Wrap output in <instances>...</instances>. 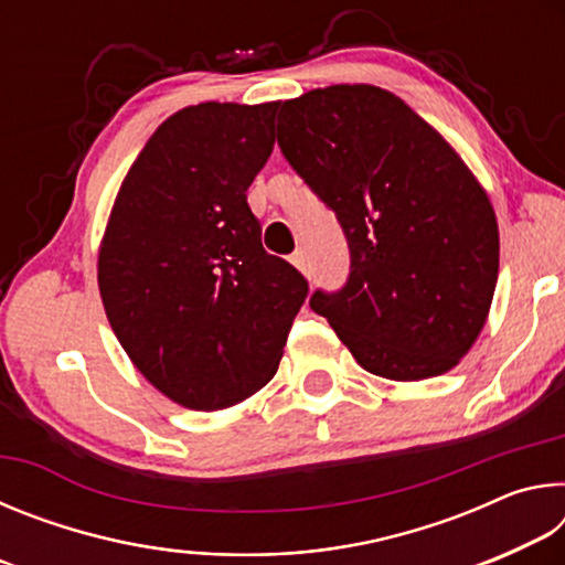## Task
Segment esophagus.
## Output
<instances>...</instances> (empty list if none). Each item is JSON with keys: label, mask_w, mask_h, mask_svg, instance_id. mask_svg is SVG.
<instances>
[{"label": "esophagus", "mask_w": 565, "mask_h": 565, "mask_svg": "<svg viewBox=\"0 0 565 565\" xmlns=\"http://www.w3.org/2000/svg\"><path fill=\"white\" fill-rule=\"evenodd\" d=\"M291 264L306 276V279H311V264H309V256H306V252H301V248H299V252H294Z\"/></svg>", "instance_id": "obj_1"}]
</instances>
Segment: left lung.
Wrapping results in <instances>:
<instances>
[{
    "label": "left lung",
    "mask_w": 565,
    "mask_h": 565,
    "mask_svg": "<svg viewBox=\"0 0 565 565\" xmlns=\"http://www.w3.org/2000/svg\"><path fill=\"white\" fill-rule=\"evenodd\" d=\"M281 154L347 234L351 271L313 291L363 369L391 381L441 376L489 317L499 224L454 147L404 99L333 84L284 102Z\"/></svg>",
    "instance_id": "8db88e82"
}]
</instances>
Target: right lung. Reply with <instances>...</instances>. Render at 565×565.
<instances>
[{
	"label": "right lung",
	"mask_w": 565,
	"mask_h": 565,
	"mask_svg": "<svg viewBox=\"0 0 565 565\" xmlns=\"http://www.w3.org/2000/svg\"><path fill=\"white\" fill-rule=\"evenodd\" d=\"M279 102H204L151 134L99 246L104 311L121 349L174 404L218 411L279 369L309 284L264 252L246 189L271 157Z\"/></svg>",
	"instance_id": "obj_1"
}]
</instances>
